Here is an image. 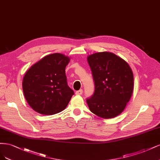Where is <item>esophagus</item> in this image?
Returning a JSON list of instances; mask_svg holds the SVG:
<instances>
[{"label": "esophagus", "mask_w": 160, "mask_h": 160, "mask_svg": "<svg viewBox=\"0 0 160 160\" xmlns=\"http://www.w3.org/2000/svg\"><path fill=\"white\" fill-rule=\"evenodd\" d=\"M82 93H83V90H82V89L79 90L78 91H76V95H81V94H82Z\"/></svg>", "instance_id": "34e87169"}]
</instances>
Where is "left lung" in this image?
<instances>
[{
    "label": "left lung",
    "mask_w": 160,
    "mask_h": 160,
    "mask_svg": "<svg viewBox=\"0 0 160 160\" xmlns=\"http://www.w3.org/2000/svg\"><path fill=\"white\" fill-rule=\"evenodd\" d=\"M95 91L86 100L90 110L104 119L123 111L133 90V74L127 62L115 54L97 52L88 56Z\"/></svg>",
    "instance_id": "left-lung-1"
}]
</instances>
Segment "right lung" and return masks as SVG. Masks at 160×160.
Instances as JSON below:
<instances>
[{"mask_svg": "<svg viewBox=\"0 0 160 160\" xmlns=\"http://www.w3.org/2000/svg\"><path fill=\"white\" fill-rule=\"evenodd\" d=\"M68 56L60 53L44 56L26 72L22 80L25 99L40 114L53 115L63 111L74 94L67 84L66 66Z\"/></svg>", "mask_w": 160, "mask_h": 160, "instance_id": "right-lung-1", "label": "right lung"}]
</instances>
